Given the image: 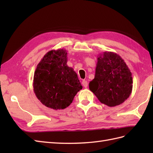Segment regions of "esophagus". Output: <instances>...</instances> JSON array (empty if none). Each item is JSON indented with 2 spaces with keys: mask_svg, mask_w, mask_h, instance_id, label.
Returning a JSON list of instances; mask_svg holds the SVG:
<instances>
[{
  "mask_svg": "<svg viewBox=\"0 0 153 153\" xmlns=\"http://www.w3.org/2000/svg\"><path fill=\"white\" fill-rule=\"evenodd\" d=\"M82 85H83L84 87H87V85H88V83H87V82L86 80H83L82 82Z\"/></svg>",
  "mask_w": 153,
  "mask_h": 153,
  "instance_id": "1",
  "label": "esophagus"
}]
</instances>
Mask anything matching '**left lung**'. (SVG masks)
Instances as JSON below:
<instances>
[{"instance_id":"1","label":"left lung","mask_w":153,"mask_h":153,"mask_svg":"<svg viewBox=\"0 0 153 153\" xmlns=\"http://www.w3.org/2000/svg\"><path fill=\"white\" fill-rule=\"evenodd\" d=\"M89 86L100 102L110 107L118 106L131 95V73L118 54L104 52L97 58L95 78Z\"/></svg>"}]
</instances>
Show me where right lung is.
<instances>
[{"instance_id": "1", "label": "right lung", "mask_w": 153, "mask_h": 153, "mask_svg": "<svg viewBox=\"0 0 153 153\" xmlns=\"http://www.w3.org/2000/svg\"><path fill=\"white\" fill-rule=\"evenodd\" d=\"M67 61L66 50H52L42 58L35 71L34 93L48 108H66L82 89L77 74L72 68L68 66Z\"/></svg>"}]
</instances>
